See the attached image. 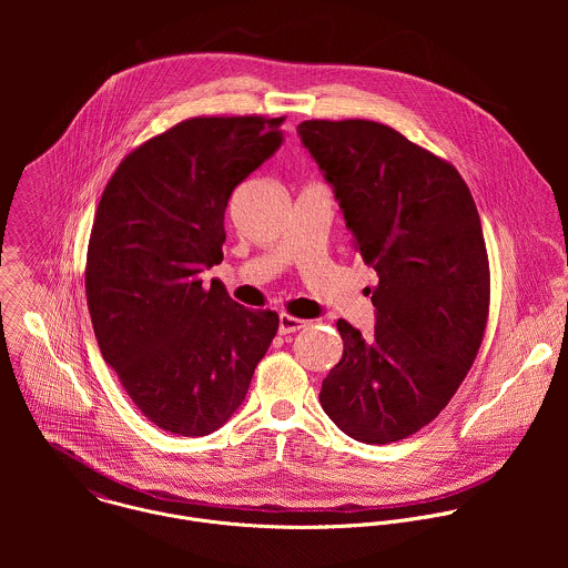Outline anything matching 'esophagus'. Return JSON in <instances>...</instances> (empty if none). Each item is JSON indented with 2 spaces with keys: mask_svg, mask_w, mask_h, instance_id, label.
<instances>
[{
  "mask_svg": "<svg viewBox=\"0 0 568 568\" xmlns=\"http://www.w3.org/2000/svg\"><path fill=\"white\" fill-rule=\"evenodd\" d=\"M306 325H308L306 320H297V317H293L288 313L280 315V334H293V332H297V329H302Z\"/></svg>",
  "mask_w": 568,
  "mask_h": 568,
  "instance_id": "1",
  "label": "esophagus"
}]
</instances>
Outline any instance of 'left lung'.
<instances>
[{"instance_id":"obj_1","label":"left lung","mask_w":568,"mask_h":568,"mask_svg":"<svg viewBox=\"0 0 568 568\" xmlns=\"http://www.w3.org/2000/svg\"><path fill=\"white\" fill-rule=\"evenodd\" d=\"M304 146L334 187L352 246L378 273L376 332L338 320L343 356L320 400L352 439L392 444L430 424L468 376L489 313V262L453 163L372 120H306Z\"/></svg>"}]
</instances>
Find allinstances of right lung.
Masks as SVG:
<instances>
[{
    "mask_svg": "<svg viewBox=\"0 0 568 568\" xmlns=\"http://www.w3.org/2000/svg\"><path fill=\"white\" fill-rule=\"evenodd\" d=\"M284 118H190L133 149L95 210L84 291L102 358L146 419L201 437L243 405L280 317L201 273L223 260L234 187L282 144Z\"/></svg>",
    "mask_w": 568,
    "mask_h": 568,
    "instance_id": "1",
    "label": "right lung"
}]
</instances>
